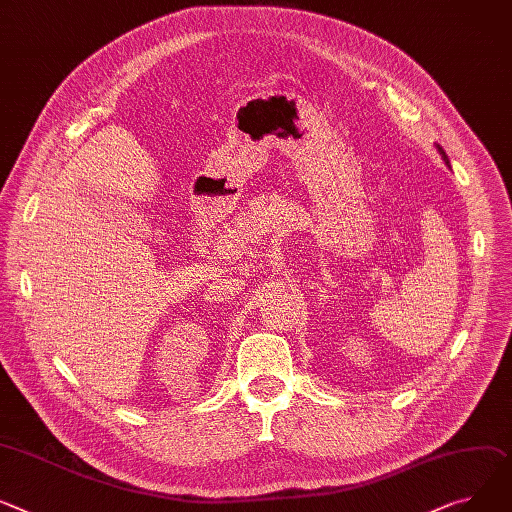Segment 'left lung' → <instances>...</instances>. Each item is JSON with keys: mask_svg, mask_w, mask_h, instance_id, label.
<instances>
[{"mask_svg": "<svg viewBox=\"0 0 512 512\" xmlns=\"http://www.w3.org/2000/svg\"><path fill=\"white\" fill-rule=\"evenodd\" d=\"M436 148H438V152H440V156H442V160H445V162H447V164H449V156H447V154H445V150H442V148H440V146H436Z\"/></svg>", "mask_w": 512, "mask_h": 512, "instance_id": "obj_1", "label": "left lung"}]
</instances>
